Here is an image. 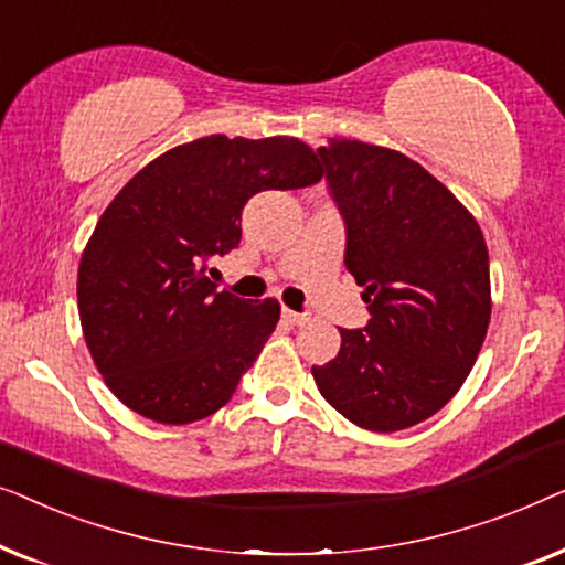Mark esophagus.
<instances>
[{
	"instance_id": "obj_1",
	"label": "esophagus",
	"mask_w": 565,
	"mask_h": 565,
	"mask_svg": "<svg viewBox=\"0 0 565 565\" xmlns=\"http://www.w3.org/2000/svg\"><path fill=\"white\" fill-rule=\"evenodd\" d=\"M282 319L288 321V323H292V327H303V323H308V319H311V316L290 311V308H282Z\"/></svg>"
}]
</instances>
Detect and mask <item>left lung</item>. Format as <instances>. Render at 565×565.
<instances>
[{"label": "left lung", "instance_id": "obj_1", "mask_svg": "<svg viewBox=\"0 0 565 565\" xmlns=\"http://www.w3.org/2000/svg\"><path fill=\"white\" fill-rule=\"evenodd\" d=\"M344 221V265L365 288V329L313 365L321 396L370 431L437 414L481 352L491 319L489 249L473 215L404 153L350 138L316 151Z\"/></svg>", "mask_w": 565, "mask_h": 565}]
</instances>
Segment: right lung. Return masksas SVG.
Listing matches in <instances>:
<instances>
[{
    "mask_svg": "<svg viewBox=\"0 0 565 565\" xmlns=\"http://www.w3.org/2000/svg\"><path fill=\"white\" fill-rule=\"evenodd\" d=\"M319 180L298 138L205 136L161 153L115 195L82 254L76 298L92 360L122 404L159 424L228 404L280 303L218 292L207 262L242 242L246 200Z\"/></svg>",
    "mask_w": 565,
    "mask_h": 565,
    "instance_id": "right-lung-1",
    "label": "right lung"
}]
</instances>
